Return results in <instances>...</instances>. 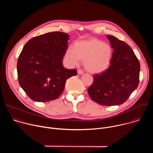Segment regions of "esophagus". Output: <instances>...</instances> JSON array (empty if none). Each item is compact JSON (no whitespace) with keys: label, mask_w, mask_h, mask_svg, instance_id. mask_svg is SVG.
<instances>
[{"label":"esophagus","mask_w":153,"mask_h":153,"mask_svg":"<svg viewBox=\"0 0 153 153\" xmlns=\"http://www.w3.org/2000/svg\"><path fill=\"white\" fill-rule=\"evenodd\" d=\"M77 73H78V74L81 75V74H83L84 73V72H83V71L81 69H79V70H77Z\"/></svg>","instance_id":"34e87169"}]
</instances>
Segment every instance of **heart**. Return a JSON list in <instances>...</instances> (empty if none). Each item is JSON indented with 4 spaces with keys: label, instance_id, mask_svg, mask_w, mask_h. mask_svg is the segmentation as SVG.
Returning <instances> with one entry per match:
<instances>
[{
    "label": "heart",
    "instance_id": "1",
    "mask_svg": "<svg viewBox=\"0 0 153 153\" xmlns=\"http://www.w3.org/2000/svg\"><path fill=\"white\" fill-rule=\"evenodd\" d=\"M112 53L110 45L97 39L91 38L75 42L73 48H68L65 56L71 65H76L82 60L87 71L97 74L108 68Z\"/></svg>",
    "mask_w": 153,
    "mask_h": 153
}]
</instances>
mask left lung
Here are the masks:
<instances>
[{
    "label": "left lung",
    "mask_w": 153,
    "mask_h": 153,
    "mask_svg": "<svg viewBox=\"0 0 153 153\" xmlns=\"http://www.w3.org/2000/svg\"><path fill=\"white\" fill-rule=\"evenodd\" d=\"M114 51L109 68L93 76L88 93L95 102L105 106L123 103L137 88L140 63L128 44L113 36L108 35Z\"/></svg>",
    "instance_id": "1"
}]
</instances>
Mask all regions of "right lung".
<instances>
[{
    "instance_id": "right-lung-1",
    "label": "right lung",
    "mask_w": 153,
    "mask_h": 153,
    "mask_svg": "<svg viewBox=\"0 0 153 153\" xmlns=\"http://www.w3.org/2000/svg\"><path fill=\"white\" fill-rule=\"evenodd\" d=\"M69 35L59 31L33 37L22 50L17 60L18 81L33 100L45 102L57 99L67 80L77 74L67 69L62 59L68 47Z\"/></svg>"
}]
</instances>
